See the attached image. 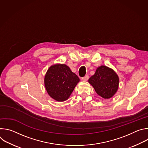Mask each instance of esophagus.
<instances>
[{
	"label": "esophagus",
	"instance_id": "1",
	"mask_svg": "<svg viewBox=\"0 0 148 148\" xmlns=\"http://www.w3.org/2000/svg\"><path fill=\"white\" fill-rule=\"evenodd\" d=\"M88 78H89V76H88V74H87V75H86L84 77H82V78H81V79L83 80V81H87V80L88 79Z\"/></svg>",
	"mask_w": 148,
	"mask_h": 148
}]
</instances>
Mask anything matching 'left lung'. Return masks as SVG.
I'll return each mask as SVG.
<instances>
[{"instance_id": "8db88e82", "label": "left lung", "mask_w": 148, "mask_h": 148, "mask_svg": "<svg viewBox=\"0 0 148 148\" xmlns=\"http://www.w3.org/2000/svg\"><path fill=\"white\" fill-rule=\"evenodd\" d=\"M88 82L99 96L108 99L117 91L119 78L113 70L101 66L97 69L94 75L89 78Z\"/></svg>"}]
</instances>
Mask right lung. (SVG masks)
<instances>
[{
    "label": "right lung",
    "mask_w": 148,
    "mask_h": 148,
    "mask_svg": "<svg viewBox=\"0 0 148 148\" xmlns=\"http://www.w3.org/2000/svg\"><path fill=\"white\" fill-rule=\"evenodd\" d=\"M79 81L78 77L65 64L51 66L45 78V85L49 95L57 101L67 100Z\"/></svg>",
    "instance_id": "obj_1"
}]
</instances>
